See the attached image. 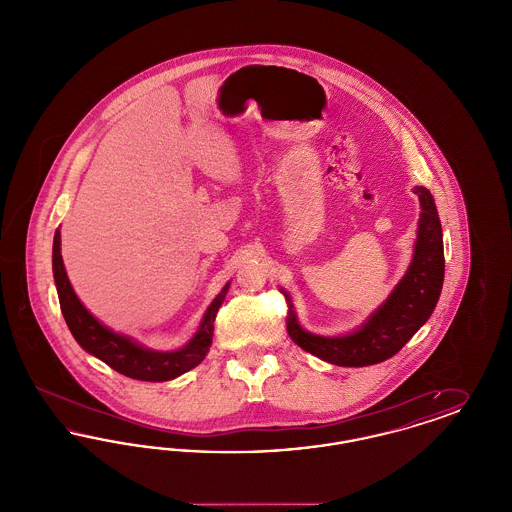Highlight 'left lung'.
Here are the masks:
<instances>
[{"label":"left lung","instance_id":"8db88e82","mask_svg":"<svg viewBox=\"0 0 512 512\" xmlns=\"http://www.w3.org/2000/svg\"><path fill=\"white\" fill-rule=\"evenodd\" d=\"M414 194L420 199L422 213L413 263L403 280L363 328L341 338H322L305 332L295 320L290 305L286 328L301 349L332 365H376L393 357L430 318L443 286V238L434 197L422 186H416ZM284 295L288 297V293Z\"/></svg>","mask_w":512,"mask_h":512}]
</instances>
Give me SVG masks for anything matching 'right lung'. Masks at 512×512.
Wrapping results in <instances>:
<instances>
[{"label":"right lung","instance_id":"obj_1","mask_svg":"<svg viewBox=\"0 0 512 512\" xmlns=\"http://www.w3.org/2000/svg\"><path fill=\"white\" fill-rule=\"evenodd\" d=\"M53 278L59 293L61 313L74 340L78 341V345L124 376L134 380H146V382L172 380L192 370L205 359L213 341V330H215L213 322L230 286L226 284L222 292L215 297V301L209 305L205 317L201 320V326L190 343L178 351L163 353V351L144 349L130 338L111 332L84 309L63 267L59 230H55V238H53Z\"/></svg>","mask_w":512,"mask_h":512}]
</instances>
